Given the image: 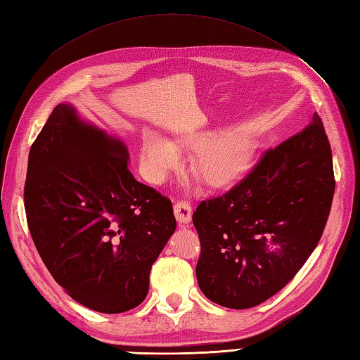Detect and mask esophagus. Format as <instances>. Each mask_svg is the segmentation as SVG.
<instances>
[{"mask_svg":"<svg viewBox=\"0 0 360 360\" xmlns=\"http://www.w3.org/2000/svg\"><path fill=\"white\" fill-rule=\"evenodd\" d=\"M192 204L186 200H179L174 202V217L181 226H186L192 219Z\"/></svg>","mask_w":360,"mask_h":360,"instance_id":"esophagus-1","label":"esophagus"}]
</instances>
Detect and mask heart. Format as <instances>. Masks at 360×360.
Wrapping results in <instances>:
<instances>
[{"mask_svg":"<svg viewBox=\"0 0 360 360\" xmlns=\"http://www.w3.org/2000/svg\"><path fill=\"white\" fill-rule=\"evenodd\" d=\"M181 147L200 151L195 168L210 186H226L238 176L254 150L252 137L243 131H232L215 139L212 133H190L178 139ZM181 151L173 142L155 131H143L141 139V165L145 176L159 184L181 164Z\"/></svg>","mask_w":360,"mask_h":360,"instance_id":"obj_1","label":"heart"}]
</instances>
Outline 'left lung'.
Returning <instances> with one entry per match:
<instances>
[{
  "label": "left lung",
  "mask_w": 360,
  "mask_h": 360,
  "mask_svg": "<svg viewBox=\"0 0 360 360\" xmlns=\"http://www.w3.org/2000/svg\"><path fill=\"white\" fill-rule=\"evenodd\" d=\"M334 187L331 145L314 112L302 131L264 150L229 192L193 212L202 294L232 309L277 294L322 238Z\"/></svg>",
  "instance_id": "obj_1"
}]
</instances>
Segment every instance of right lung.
<instances>
[{"label": "right lung", "mask_w": 360, "mask_h": 360, "mask_svg": "<svg viewBox=\"0 0 360 360\" xmlns=\"http://www.w3.org/2000/svg\"><path fill=\"white\" fill-rule=\"evenodd\" d=\"M25 209L53 280L105 314L145 300L151 266L176 229L172 201L128 170L125 145L65 103L30 147Z\"/></svg>", "instance_id": "obj_1"}]
</instances>
